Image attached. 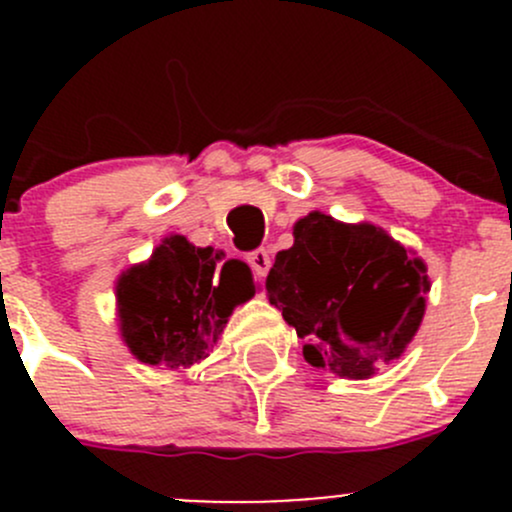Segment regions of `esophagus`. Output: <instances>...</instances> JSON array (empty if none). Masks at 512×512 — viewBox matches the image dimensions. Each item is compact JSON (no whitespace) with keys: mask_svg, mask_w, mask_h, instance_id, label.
Instances as JSON below:
<instances>
[{"mask_svg":"<svg viewBox=\"0 0 512 512\" xmlns=\"http://www.w3.org/2000/svg\"><path fill=\"white\" fill-rule=\"evenodd\" d=\"M247 262H250L252 272H255L257 277H267V272H270V265H272V257L267 250H255L247 255Z\"/></svg>","mask_w":512,"mask_h":512,"instance_id":"esophagus-1","label":"esophagus"}]
</instances>
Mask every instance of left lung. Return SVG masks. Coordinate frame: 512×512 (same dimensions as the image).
<instances>
[{"label": "left lung", "instance_id": "8db88e82", "mask_svg": "<svg viewBox=\"0 0 512 512\" xmlns=\"http://www.w3.org/2000/svg\"><path fill=\"white\" fill-rule=\"evenodd\" d=\"M267 275L270 304L302 339L317 369L371 379L401 359L426 314V262L384 227L312 210L292 227Z\"/></svg>", "mask_w": 512, "mask_h": 512}]
</instances>
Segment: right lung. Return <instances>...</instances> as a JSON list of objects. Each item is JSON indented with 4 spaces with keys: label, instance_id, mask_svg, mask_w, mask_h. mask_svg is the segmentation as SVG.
Masks as SVG:
<instances>
[{
    "label": "right lung",
    "instance_id": "obj_1",
    "mask_svg": "<svg viewBox=\"0 0 512 512\" xmlns=\"http://www.w3.org/2000/svg\"><path fill=\"white\" fill-rule=\"evenodd\" d=\"M255 292L245 262L173 232L118 275V334L141 364L190 369L208 359L237 304Z\"/></svg>",
    "mask_w": 512,
    "mask_h": 512
}]
</instances>
